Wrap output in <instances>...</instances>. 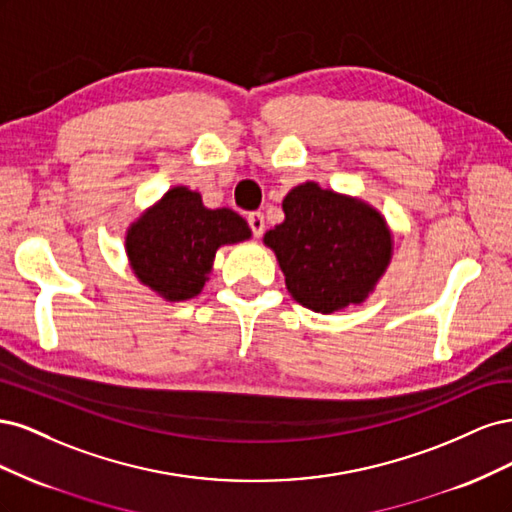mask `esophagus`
<instances>
[{
	"label": "esophagus",
	"mask_w": 512,
	"mask_h": 512,
	"mask_svg": "<svg viewBox=\"0 0 512 512\" xmlns=\"http://www.w3.org/2000/svg\"><path fill=\"white\" fill-rule=\"evenodd\" d=\"M247 222H250L254 237H262V232H265V215H262L260 211H254L247 215Z\"/></svg>",
	"instance_id": "34e87169"
}]
</instances>
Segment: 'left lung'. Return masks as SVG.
Masks as SVG:
<instances>
[{"label":"left lung","instance_id":"obj_1","mask_svg":"<svg viewBox=\"0 0 512 512\" xmlns=\"http://www.w3.org/2000/svg\"><path fill=\"white\" fill-rule=\"evenodd\" d=\"M284 222L267 230L290 297L316 314L361 305L393 260V230L359 196L305 181L282 200Z\"/></svg>","mask_w":512,"mask_h":512}]
</instances>
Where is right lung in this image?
<instances>
[{"mask_svg": "<svg viewBox=\"0 0 512 512\" xmlns=\"http://www.w3.org/2000/svg\"><path fill=\"white\" fill-rule=\"evenodd\" d=\"M252 239V228L228 207L209 209L188 185H175L126 230L134 277L168 303L203 292L222 245Z\"/></svg>", "mask_w": 512, "mask_h": 512, "instance_id": "right-lung-1", "label": "right lung"}]
</instances>
